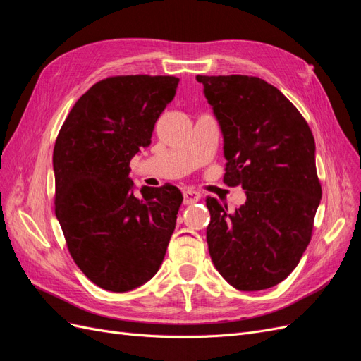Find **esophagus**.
I'll return each mask as SVG.
<instances>
[{"label":"esophagus","mask_w":361,"mask_h":361,"mask_svg":"<svg viewBox=\"0 0 361 361\" xmlns=\"http://www.w3.org/2000/svg\"><path fill=\"white\" fill-rule=\"evenodd\" d=\"M200 197H202L200 192L194 191V190H185L183 191V203L185 204H192L195 202H199Z\"/></svg>","instance_id":"1"}]
</instances>
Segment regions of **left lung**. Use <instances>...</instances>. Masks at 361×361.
<instances>
[{
    "label": "left lung",
    "instance_id": "8db88e82",
    "mask_svg": "<svg viewBox=\"0 0 361 361\" xmlns=\"http://www.w3.org/2000/svg\"><path fill=\"white\" fill-rule=\"evenodd\" d=\"M220 125L226 174L247 200L235 212L206 197L209 255L239 290L279 285L307 248L322 191L314 138L297 108L256 76H195Z\"/></svg>",
    "mask_w": 361,
    "mask_h": 361
}]
</instances>
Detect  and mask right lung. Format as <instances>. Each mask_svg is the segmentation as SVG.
Segmentation results:
<instances>
[{
	"label": "right lung",
	"instance_id": "right-lung-1",
	"mask_svg": "<svg viewBox=\"0 0 361 361\" xmlns=\"http://www.w3.org/2000/svg\"><path fill=\"white\" fill-rule=\"evenodd\" d=\"M174 76H113L75 102L54 146L56 215L75 264L94 285L128 292L159 269L176 227L182 192L141 187L129 162L150 145L173 101Z\"/></svg>",
	"mask_w": 361,
	"mask_h": 361
}]
</instances>
